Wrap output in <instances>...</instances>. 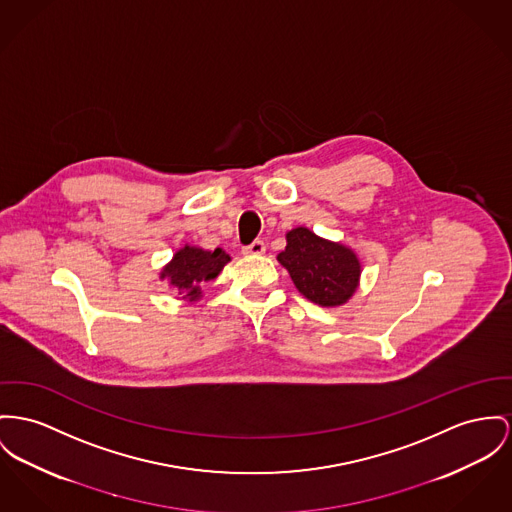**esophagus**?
Returning <instances> with one entry per match:
<instances>
[{
    "mask_svg": "<svg viewBox=\"0 0 512 512\" xmlns=\"http://www.w3.org/2000/svg\"><path fill=\"white\" fill-rule=\"evenodd\" d=\"M264 252H266L264 240H254L252 244H248V246L242 248V254H246V256H260V254H264Z\"/></svg>",
    "mask_w": 512,
    "mask_h": 512,
    "instance_id": "34e87169",
    "label": "esophagus"
}]
</instances>
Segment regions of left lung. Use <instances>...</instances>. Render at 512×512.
<instances>
[{"mask_svg": "<svg viewBox=\"0 0 512 512\" xmlns=\"http://www.w3.org/2000/svg\"><path fill=\"white\" fill-rule=\"evenodd\" d=\"M277 260L295 287L320 307L343 305L361 275V264L349 248L320 239L305 227L287 233V246Z\"/></svg>", "mask_w": 512, "mask_h": 512, "instance_id": "8db88e82", "label": "left lung"}]
</instances>
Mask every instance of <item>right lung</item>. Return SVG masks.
Instances as JSON below:
<instances>
[{
    "mask_svg": "<svg viewBox=\"0 0 512 512\" xmlns=\"http://www.w3.org/2000/svg\"><path fill=\"white\" fill-rule=\"evenodd\" d=\"M229 260L231 256L221 248L209 252L196 246H184L174 254L171 264L161 272V277L171 279L182 299L196 301L202 295L205 281L215 279Z\"/></svg>",
    "mask_w": 512,
    "mask_h": 512,
    "instance_id": "obj_1",
    "label": "right lung"
}]
</instances>
